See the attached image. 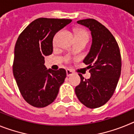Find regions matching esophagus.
<instances>
[{"instance_id":"34e87169","label":"esophagus","mask_w":134,"mask_h":134,"mask_svg":"<svg viewBox=\"0 0 134 134\" xmlns=\"http://www.w3.org/2000/svg\"><path fill=\"white\" fill-rule=\"evenodd\" d=\"M74 74L73 73V72L72 70H66V75H67V76H70L72 75V74Z\"/></svg>"}]
</instances>
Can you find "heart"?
Returning <instances> with one entry per match:
<instances>
[{"label":"heart","instance_id":"obj_1","mask_svg":"<svg viewBox=\"0 0 134 134\" xmlns=\"http://www.w3.org/2000/svg\"><path fill=\"white\" fill-rule=\"evenodd\" d=\"M76 36H86L88 37V35L86 34V32L83 30L76 31Z\"/></svg>","mask_w":134,"mask_h":134}]
</instances>
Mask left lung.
<instances>
[{
	"instance_id": "8db88e82",
	"label": "left lung",
	"mask_w": 134,
	"mask_h": 134,
	"mask_svg": "<svg viewBox=\"0 0 134 134\" xmlns=\"http://www.w3.org/2000/svg\"><path fill=\"white\" fill-rule=\"evenodd\" d=\"M91 31L92 43L83 62L88 65L91 77L75 88L79 100L90 109L98 108L111 99L121 74V59L119 46L113 35L101 23L93 19L77 21Z\"/></svg>"
}]
</instances>
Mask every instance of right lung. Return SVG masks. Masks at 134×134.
Segmentation results:
<instances>
[{"mask_svg":"<svg viewBox=\"0 0 134 134\" xmlns=\"http://www.w3.org/2000/svg\"><path fill=\"white\" fill-rule=\"evenodd\" d=\"M71 19L39 18L26 27L16 42L13 71L23 99L35 107H45L57 97L66 72L47 69L44 57L53 52V39Z\"/></svg>","mask_w":134,"mask_h":134,"instance_id":"add662e5","label":"right lung"}]
</instances>
